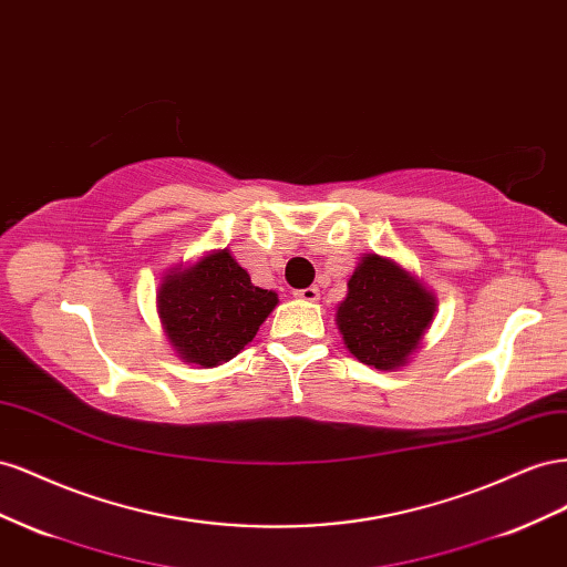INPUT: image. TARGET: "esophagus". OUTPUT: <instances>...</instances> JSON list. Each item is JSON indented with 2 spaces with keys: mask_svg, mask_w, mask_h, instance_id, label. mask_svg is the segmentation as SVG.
Here are the masks:
<instances>
[{
  "mask_svg": "<svg viewBox=\"0 0 567 567\" xmlns=\"http://www.w3.org/2000/svg\"><path fill=\"white\" fill-rule=\"evenodd\" d=\"M295 297H297V299H303V301H318V297H320V289H318V287L297 289Z\"/></svg>",
  "mask_w": 567,
  "mask_h": 567,
  "instance_id": "esophagus-1",
  "label": "esophagus"
}]
</instances>
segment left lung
<instances>
[{
	"label": "left lung",
	"mask_w": 567,
	"mask_h": 567,
	"mask_svg": "<svg viewBox=\"0 0 567 567\" xmlns=\"http://www.w3.org/2000/svg\"><path fill=\"white\" fill-rule=\"evenodd\" d=\"M436 306L432 289L409 268L394 258L363 254L347 280V297L337 303L334 322L351 355L392 373L423 347Z\"/></svg>",
	"instance_id": "obj_1"
}]
</instances>
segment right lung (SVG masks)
Here are the masks:
<instances>
[{
  "label": "right lung",
  "mask_w": 567,
  "mask_h": 567,
  "mask_svg": "<svg viewBox=\"0 0 567 567\" xmlns=\"http://www.w3.org/2000/svg\"><path fill=\"white\" fill-rule=\"evenodd\" d=\"M280 303L256 287L230 249H214L171 268L156 289V313L175 355L199 368L228 363Z\"/></svg>",
  "instance_id": "add662e5"
}]
</instances>
